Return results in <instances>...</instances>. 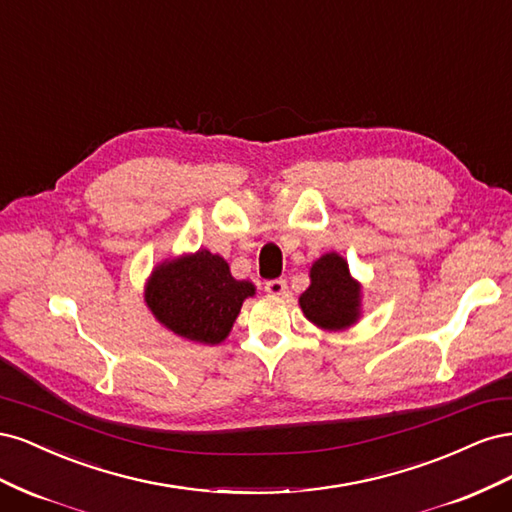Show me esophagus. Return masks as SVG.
<instances>
[{
  "instance_id": "34e87169",
  "label": "esophagus",
  "mask_w": 512,
  "mask_h": 512,
  "mask_svg": "<svg viewBox=\"0 0 512 512\" xmlns=\"http://www.w3.org/2000/svg\"><path fill=\"white\" fill-rule=\"evenodd\" d=\"M265 290L269 294H273V297H284L286 290H288V284H286V280H282V277H277V280H269L265 284Z\"/></svg>"
}]
</instances>
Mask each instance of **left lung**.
<instances>
[{"instance_id": "1", "label": "left lung", "mask_w": 512, "mask_h": 512, "mask_svg": "<svg viewBox=\"0 0 512 512\" xmlns=\"http://www.w3.org/2000/svg\"><path fill=\"white\" fill-rule=\"evenodd\" d=\"M312 286L301 294V309L307 320L322 329H346L359 318L361 288L356 284L346 260L337 254H324L314 262Z\"/></svg>"}]
</instances>
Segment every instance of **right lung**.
<instances>
[{
	"label": "right lung",
	"instance_id": "add662e5",
	"mask_svg": "<svg viewBox=\"0 0 512 512\" xmlns=\"http://www.w3.org/2000/svg\"><path fill=\"white\" fill-rule=\"evenodd\" d=\"M147 305L166 329L200 344H220L237 320L254 284L235 280L228 262L198 250L153 271Z\"/></svg>",
	"mask_w": 512,
	"mask_h": 512
}]
</instances>
